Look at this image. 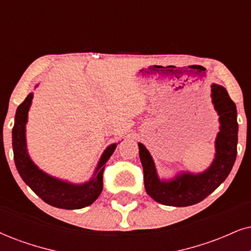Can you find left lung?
I'll use <instances>...</instances> for the list:
<instances>
[{
  "label": "left lung",
  "instance_id": "obj_1",
  "mask_svg": "<svg viewBox=\"0 0 251 251\" xmlns=\"http://www.w3.org/2000/svg\"><path fill=\"white\" fill-rule=\"evenodd\" d=\"M212 99L219 114L220 131L215 141V158L202 173L182 172L172 180H160L152 157L143 144L138 143L144 172V187L154 201L166 206L185 207L200 202L214 192L228 177L237 153V111L225 87L213 83Z\"/></svg>",
  "mask_w": 251,
  "mask_h": 251
}]
</instances>
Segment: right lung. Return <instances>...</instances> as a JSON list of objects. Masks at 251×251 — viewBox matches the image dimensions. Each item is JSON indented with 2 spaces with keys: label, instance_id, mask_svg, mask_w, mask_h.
<instances>
[{
  "label": "right lung",
  "instance_id": "right-lung-1",
  "mask_svg": "<svg viewBox=\"0 0 251 251\" xmlns=\"http://www.w3.org/2000/svg\"><path fill=\"white\" fill-rule=\"evenodd\" d=\"M32 98L33 94L30 93L18 106L12 128V149L18 173L27 186L49 205L64 209H79L89 206L102 192L104 166L115 150L116 144H111L104 150L94 176L88 182L75 185L51 177L37 168L26 151L25 125Z\"/></svg>",
  "mask_w": 251,
  "mask_h": 251
}]
</instances>
